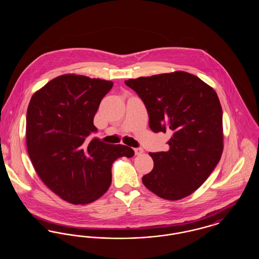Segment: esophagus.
<instances>
[{"label":"esophagus","mask_w":259,"mask_h":259,"mask_svg":"<svg viewBox=\"0 0 259 259\" xmlns=\"http://www.w3.org/2000/svg\"><path fill=\"white\" fill-rule=\"evenodd\" d=\"M134 150H135L136 155H141L144 152V149L142 148H136Z\"/></svg>","instance_id":"34e87169"}]
</instances>
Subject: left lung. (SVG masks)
I'll list each match as a JSON object with an SVG mask.
<instances>
[{"mask_svg":"<svg viewBox=\"0 0 259 259\" xmlns=\"http://www.w3.org/2000/svg\"><path fill=\"white\" fill-rule=\"evenodd\" d=\"M125 84L144 102L149 128L171 135L168 151L149 153L154 166L143 184L167 200L190 195L222 157V109L215 91L185 72L141 76Z\"/></svg>","mask_w":259,"mask_h":259,"instance_id":"1","label":"left lung"}]
</instances>
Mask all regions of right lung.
I'll use <instances>...</instances> for the list:
<instances>
[{
  "label": "right lung",
  "mask_w": 259,
  "mask_h": 259,
  "mask_svg": "<svg viewBox=\"0 0 259 259\" xmlns=\"http://www.w3.org/2000/svg\"><path fill=\"white\" fill-rule=\"evenodd\" d=\"M112 81L64 74L37 91L26 115L30 159L38 177L63 200L88 204L101 197L111 183V163L132 157L134 150L98 138L93 119Z\"/></svg>",
  "instance_id": "obj_1"
}]
</instances>
